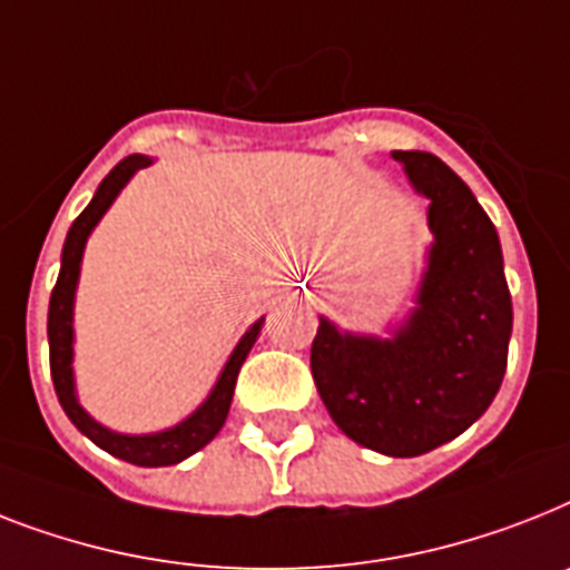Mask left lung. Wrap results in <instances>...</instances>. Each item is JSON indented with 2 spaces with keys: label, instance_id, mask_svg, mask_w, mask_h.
<instances>
[{
  "label": "left lung",
  "instance_id": "obj_1",
  "mask_svg": "<svg viewBox=\"0 0 570 570\" xmlns=\"http://www.w3.org/2000/svg\"><path fill=\"white\" fill-rule=\"evenodd\" d=\"M428 205L433 234L413 307L386 333L318 316L309 368L333 424L368 451L421 456L489 410L512 336V298L492 219L430 151H392Z\"/></svg>",
  "mask_w": 570,
  "mask_h": 570
}]
</instances>
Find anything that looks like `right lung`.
Returning <instances> with one entry per match:
<instances>
[{
  "mask_svg": "<svg viewBox=\"0 0 570 570\" xmlns=\"http://www.w3.org/2000/svg\"><path fill=\"white\" fill-rule=\"evenodd\" d=\"M155 164V157L146 155H131L125 157L122 164L110 169V175L99 184L96 196L90 198V205L81 210L72 228H69L67 239H63V252H60V272L58 284L49 298V365H52V383L58 392V401L63 406L67 419L76 424L92 445H99L101 451H108L117 460L131 462V465H142V469H160V465H178L187 456L213 442V436L219 433L225 419H228L230 401H234V386H237V374L243 368L248 351L257 342L263 331L266 316L257 318L248 331L239 336L234 351L228 354L225 365H222L219 377L213 381L210 392L202 404L180 419L178 424L155 433H119L110 430L108 424L92 419L81 406L76 386V293H78V277H81V261H85V248L101 216L110 210V205L117 202V196L128 187V180L134 175Z\"/></svg>",
  "mask_w": 570,
  "mask_h": 570,
  "instance_id": "add662e5",
  "label": "right lung"
}]
</instances>
